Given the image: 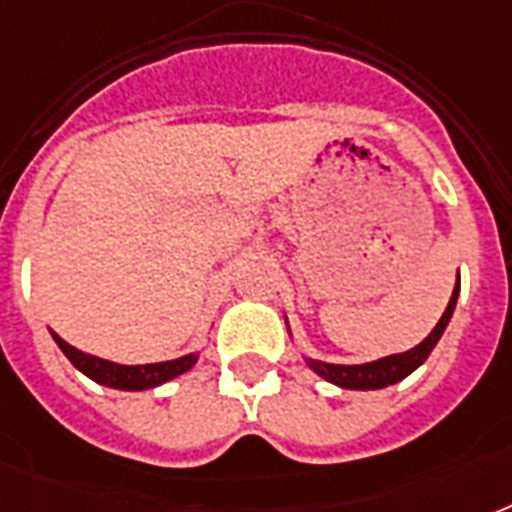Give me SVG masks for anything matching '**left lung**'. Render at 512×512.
I'll return each mask as SVG.
<instances>
[{
	"label": "left lung",
	"mask_w": 512,
	"mask_h": 512,
	"mask_svg": "<svg viewBox=\"0 0 512 512\" xmlns=\"http://www.w3.org/2000/svg\"><path fill=\"white\" fill-rule=\"evenodd\" d=\"M457 297H460V276H457V284H454L452 300L446 305L444 316L438 319V324L433 327L425 340L414 348L404 350V353H393V356H382L377 361H366V364H329V361H319V358H311L303 353V361L308 364L311 372H316L319 377H324L327 382L337 385V388H348V390H380L388 388V385H396L404 377L417 369V366L425 364V358L430 356V350L436 348L441 335L449 327V321L454 316V308H457ZM287 321V316H284ZM287 332L292 337V329H289L287 321Z\"/></svg>",
	"instance_id": "left-lung-1"
}]
</instances>
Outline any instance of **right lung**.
Instances as JSON below:
<instances>
[{
    "instance_id": "add662e5",
    "label": "right lung",
    "mask_w": 512,
    "mask_h": 512,
    "mask_svg": "<svg viewBox=\"0 0 512 512\" xmlns=\"http://www.w3.org/2000/svg\"><path fill=\"white\" fill-rule=\"evenodd\" d=\"M52 340L58 345L71 364L84 374L90 377L92 382L98 385H106V388L114 390H151L159 388L164 382L175 380L180 374H185L188 369L196 366L199 361L201 350H193V353H185L180 358H172V361H159V364H116V361H108V358L92 356V353H84V350L68 345L60 335H55L50 329Z\"/></svg>"
}]
</instances>
